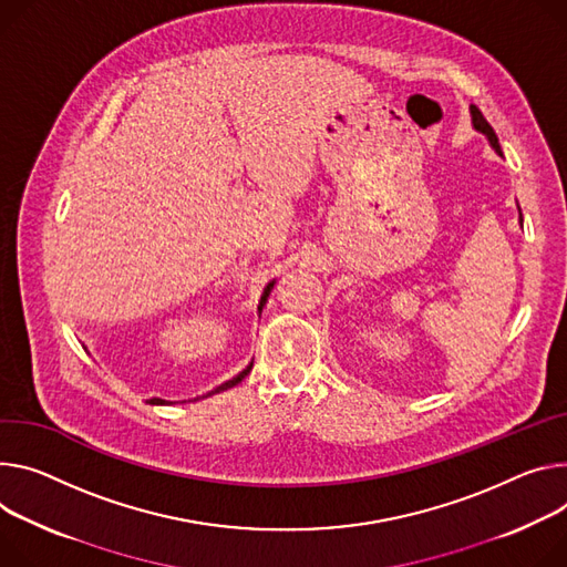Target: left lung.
I'll list each match as a JSON object with an SVG mask.
<instances>
[{
    "label": "left lung",
    "instance_id": "8db88e82",
    "mask_svg": "<svg viewBox=\"0 0 567 567\" xmlns=\"http://www.w3.org/2000/svg\"><path fill=\"white\" fill-rule=\"evenodd\" d=\"M471 115H473V124H475V128L480 131V133H484L486 137H488V142H491V146L499 153V142H497V135H495V131H493V126L486 122V117L482 115V111L477 109V106H471ZM523 217V215H520Z\"/></svg>",
    "mask_w": 567,
    "mask_h": 567
}]
</instances>
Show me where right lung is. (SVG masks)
Here are the masks:
<instances>
[{
  "label": "right lung",
  "mask_w": 567,
  "mask_h": 567,
  "mask_svg": "<svg viewBox=\"0 0 567 567\" xmlns=\"http://www.w3.org/2000/svg\"><path fill=\"white\" fill-rule=\"evenodd\" d=\"M271 287H274V285H269V287H267V291H265V296H269V291H271ZM250 369H252V364H250V367H248V369H244V371H241V373H239V375H237V378H233V380H230V382H226V384H221V386H219V389H215V391H213V393H219V391H224V389H233V386H235V384H239V382H241V380H244V378H246V375H248V373H250ZM153 402H163V400H158V398H156V400H153Z\"/></svg>",
  "instance_id": "right-lung-1"
}]
</instances>
